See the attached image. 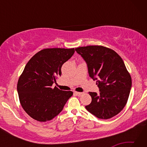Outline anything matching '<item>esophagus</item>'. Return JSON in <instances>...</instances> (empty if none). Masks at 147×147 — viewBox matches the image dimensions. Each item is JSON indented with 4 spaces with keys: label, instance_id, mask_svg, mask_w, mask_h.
<instances>
[{
    "label": "esophagus",
    "instance_id": "obj_1",
    "mask_svg": "<svg viewBox=\"0 0 147 147\" xmlns=\"http://www.w3.org/2000/svg\"><path fill=\"white\" fill-rule=\"evenodd\" d=\"M74 93V94H76V96H81L82 94L83 93H81V92H76V91H75Z\"/></svg>",
    "mask_w": 147,
    "mask_h": 147
}]
</instances>
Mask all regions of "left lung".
<instances>
[{
	"label": "left lung",
	"mask_w": 147,
	"mask_h": 147,
	"mask_svg": "<svg viewBox=\"0 0 147 147\" xmlns=\"http://www.w3.org/2000/svg\"><path fill=\"white\" fill-rule=\"evenodd\" d=\"M75 51L86 61L89 76L100 94L89 92L91 102L87 110L96 117L108 119L120 113L127 103L131 78L123 59L113 50L99 45L80 47Z\"/></svg>",
	"instance_id": "1"
}]
</instances>
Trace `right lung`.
Returning <instances> with one entry per match:
<instances>
[{
	"label": "right lung",
	"instance_id": "add662e5",
	"mask_svg": "<svg viewBox=\"0 0 147 147\" xmlns=\"http://www.w3.org/2000/svg\"><path fill=\"white\" fill-rule=\"evenodd\" d=\"M74 49H45L26 63L17 82L21 106L32 119L51 121L61 112L73 91L52 88L61 74V66L71 58Z\"/></svg>",
	"mask_w": 147,
	"mask_h": 147
}]
</instances>
